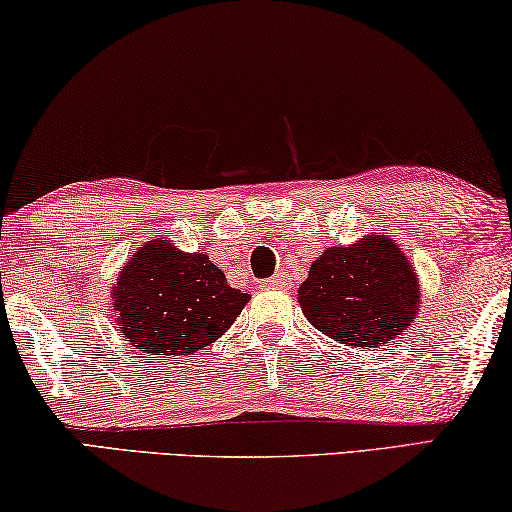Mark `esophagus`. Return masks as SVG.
Instances as JSON below:
<instances>
[{"label": "esophagus", "instance_id": "1", "mask_svg": "<svg viewBox=\"0 0 512 512\" xmlns=\"http://www.w3.org/2000/svg\"><path fill=\"white\" fill-rule=\"evenodd\" d=\"M264 289H282L285 287V275H273V278L264 280Z\"/></svg>", "mask_w": 512, "mask_h": 512}]
</instances>
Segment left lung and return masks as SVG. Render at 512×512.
I'll return each instance as SVG.
<instances>
[{"instance_id": "left-lung-1", "label": "left lung", "mask_w": 512, "mask_h": 512, "mask_svg": "<svg viewBox=\"0 0 512 512\" xmlns=\"http://www.w3.org/2000/svg\"><path fill=\"white\" fill-rule=\"evenodd\" d=\"M305 319L323 335L355 348H378L417 319L421 287L415 266L385 232L330 246L298 287Z\"/></svg>"}]
</instances>
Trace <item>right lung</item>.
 I'll list each match as a JSON object with an SVG mask.
<instances>
[{
    "label": "right lung",
    "mask_w": 512,
    "mask_h": 512,
    "mask_svg": "<svg viewBox=\"0 0 512 512\" xmlns=\"http://www.w3.org/2000/svg\"><path fill=\"white\" fill-rule=\"evenodd\" d=\"M248 300L205 253H184L159 237L120 266L111 287L125 342L150 355H191L214 344Z\"/></svg>",
    "instance_id": "1"
}]
</instances>
